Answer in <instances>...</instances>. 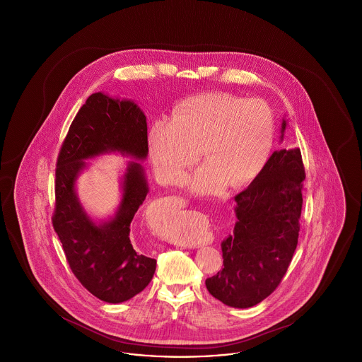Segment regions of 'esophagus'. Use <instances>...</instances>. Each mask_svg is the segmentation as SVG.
<instances>
[{"instance_id":"1","label":"esophagus","mask_w":362,"mask_h":362,"mask_svg":"<svg viewBox=\"0 0 362 362\" xmlns=\"http://www.w3.org/2000/svg\"><path fill=\"white\" fill-rule=\"evenodd\" d=\"M198 247H199V245H198Z\"/></svg>"}]
</instances>
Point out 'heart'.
Wrapping results in <instances>:
<instances>
[{"label": "heart", "mask_w": 362, "mask_h": 362, "mask_svg": "<svg viewBox=\"0 0 362 362\" xmlns=\"http://www.w3.org/2000/svg\"><path fill=\"white\" fill-rule=\"evenodd\" d=\"M270 108L257 99L214 92L185 99L173 118L152 122L149 156L160 180L176 185L201 153L206 163L189 177L198 194H220L228 185L239 189L263 170L273 146Z\"/></svg>", "instance_id": "obj_1"}]
</instances>
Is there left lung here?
I'll return each mask as SVG.
<instances>
[{
	"instance_id": "8db88e82",
	"label": "left lung",
	"mask_w": 362,
	"mask_h": 362,
	"mask_svg": "<svg viewBox=\"0 0 362 362\" xmlns=\"http://www.w3.org/2000/svg\"><path fill=\"white\" fill-rule=\"evenodd\" d=\"M285 129L284 119L282 139ZM304 179L300 149H281L235 197L238 221L221 243L224 267L205 282L209 293L225 305L254 307L281 284L298 241Z\"/></svg>"
}]
</instances>
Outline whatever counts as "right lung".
Wrapping results in <instances>:
<instances>
[{
	"instance_id": "obj_1",
	"label": "right lung",
	"mask_w": 362,
	"mask_h": 362,
	"mask_svg": "<svg viewBox=\"0 0 362 362\" xmlns=\"http://www.w3.org/2000/svg\"><path fill=\"white\" fill-rule=\"evenodd\" d=\"M110 152L145 160L146 117L134 102L98 92L80 108L61 146L52 226L81 285L99 300L118 304L149 285L156 259L138 252L130 240V224L149 191L138 161L127 164L122 179L121 204L108 221L96 224L77 198L76 180L86 167L84 160Z\"/></svg>"
}]
</instances>
